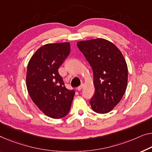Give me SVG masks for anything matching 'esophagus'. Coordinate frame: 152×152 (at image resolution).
<instances>
[{
	"instance_id": "esophagus-1",
	"label": "esophagus",
	"mask_w": 152,
	"mask_h": 152,
	"mask_svg": "<svg viewBox=\"0 0 152 152\" xmlns=\"http://www.w3.org/2000/svg\"><path fill=\"white\" fill-rule=\"evenodd\" d=\"M83 87H84V85H83V84H81V85H80V86H79V87H78V88H77V89H78V91H80L81 89H83Z\"/></svg>"
}]
</instances>
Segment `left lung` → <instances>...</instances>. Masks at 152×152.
I'll return each instance as SVG.
<instances>
[{"instance_id":"8db88e82","label":"left lung","mask_w":152,"mask_h":152,"mask_svg":"<svg viewBox=\"0 0 152 152\" xmlns=\"http://www.w3.org/2000/svg\"><path fill=\"white\" fill-rule=\"evenodd\" d=\"M77 46L94 72L95 93L89 102L94 111L107 113L121 100L128 83V67L114 44L102 38L81 41Z\"/></svg>"}]
</instances>
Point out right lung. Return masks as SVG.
<instances>
[{
	"instance_id": "right-lung-1",
	"label": "right lung",
	"mask_w": 152,
	"mask_h": 152,
	"mask_svg": "<svg viewBox=\"0 0 152 152\" xmlns=\"http://www.w3.org/2000/svg\"><path fill=\"white\" fill-rule=\"evenodd\" d=\"M70 53L68 42L48 44L35 52L29 61L26 87L33 102L51 118L68 114L75 91L66 89L58 69Z\"/></svg>"
}]
</instances>
